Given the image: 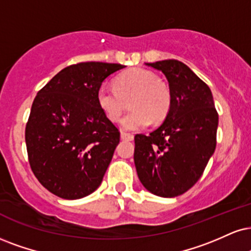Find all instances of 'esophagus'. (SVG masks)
Here are the masks:
<instances>
[{"label":"esophagus","instance_id":"1","mask_svg":"<svg viewBox=\"0 0 251 251\" xmlns=\"http://www.w3.org/2000/svg\"><path fill=\"white\" fill-rule=\"evenodd\" d=\"M121 138H122V140H126V141H132L134 140V135L129 134V132L122 131L121 132Z\"/></svg>","mask_w":251,"mask_h":251}]
</instances>
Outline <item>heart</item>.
Wrapping results in <instances>:
<instances>
[{"instance_id": "1", "label": "heart", "mask_w": 251, "mask_h": 251, "mask_svg": "<svg viewBox=\"0 0 251 251\" xmlns=\"http://www.w3.org/2000/svg\"><path fill=\"white\" fill-rule=\"evenodd\" d=\"M130 113L121 125L126 130H136L152 122H160L169 115L172 106L170 86L150 70L134 67L114 80V88L101 85L97 91V103L103 115L117 122L130 99Z\"/></svg>"}]
</instances>
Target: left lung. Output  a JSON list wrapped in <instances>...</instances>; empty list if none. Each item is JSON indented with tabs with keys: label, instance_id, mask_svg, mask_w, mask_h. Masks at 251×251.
Returning <instances> with one entry per match:
<instances>
[{
	"label": "left lung",
	"instance_id": "1",
	"mask_svg": "<svg viewBox=\"0 0 251 251\" xmlns=\"http://www.w3.org/2000/svg\"><path fill=\"white\" fill-rule=\"evenodd\" d=\"M147 65L166 76L172 106L159 128L135 136L136 171L152 194L178 197L199 180L214 153L219 115L211 89L184 63L169 59Z\"/></svg>",
	"mask_w": 251,
	"mask_h": 251
}]
</instances>
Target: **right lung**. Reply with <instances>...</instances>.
<instances>
[{
  "instance_id": "add662e5",
  "label": "right lung",
  "mask_w": 251,
  "mask_h": 251,
  "mask_svg": "<svg viewBox=\"0 0 251 251\" xmlns=\"http://www.w3.org/2000/svg\"><path fill=\"white\" fill-rule=\"evenodd\" d=\"M121 64L87 61L65 67L37 93L25 126L29 163L40 184L63 199L100 186L120 131L97 103V91Z\"/></svg>"
}]
</instances>
